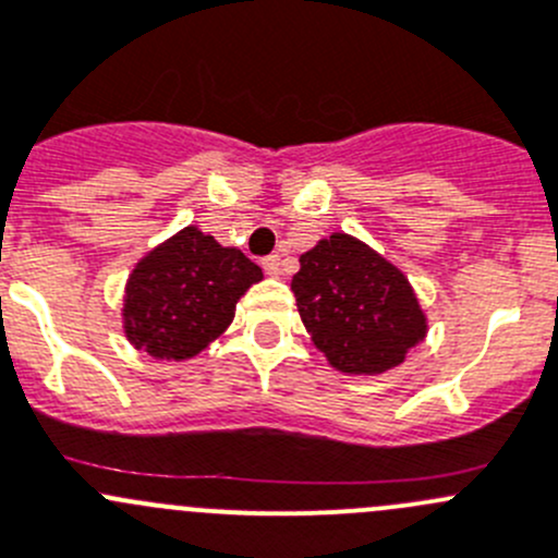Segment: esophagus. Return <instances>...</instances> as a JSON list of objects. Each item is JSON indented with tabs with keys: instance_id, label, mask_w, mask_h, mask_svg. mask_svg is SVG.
<instances>
[{
	"instance_id": "34e87169",
	"label": "esophagus",
	"mask_w": 558,
	"mask_h": 558,
	"mask_svg": "<svg viewBox=\"0 0 558 558\" xmlns=\"http://www.w3.org/2000/svg\"><path fill=\"white\" fill-rule=\"evenodd\" d=\"M262 267H264V272L272 275V278H278V275H280V256L262 258Z\"/></svg>"
}]
</instances>
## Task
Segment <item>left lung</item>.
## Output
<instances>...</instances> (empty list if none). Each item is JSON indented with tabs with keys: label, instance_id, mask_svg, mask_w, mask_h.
Here are the masks:
<instances>
[{
	"label": "left lung",
	"instance_id": "left-lung-1",
	"mask_svg": "<svg viewBox=\"0 0 558 558\" xmlns=\"http://www.w3.org/2000/svg\"><path fill=\"white\" fill-rule=\"evenodd\" d=\"M313 343L343 373H384L425 338V316L400 269L349 234L300 258L291 280Z\"/></svg>",
	"mask_w": 558,
	"mask_h": 558
}]
</instances>
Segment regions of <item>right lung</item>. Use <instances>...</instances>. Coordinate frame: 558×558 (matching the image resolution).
<instances>
[{
    "instance_id": "obj_1",
    "label": "right lung",
    "mask_w": 558,
    "mask_h": 558,
    "mask_svg": "<svg viewBox=\"0 0 558 558\" xmlns=\"http://www.w3.org/2000/svg\"><path fill=\"white\" fill-rule=\"evenodd\" d=\"M262 269L236 247L198 229H182L138 262L124 294V332L160 360L207 349L234 318V305Z\"/></svg>"
}]
</instances>
